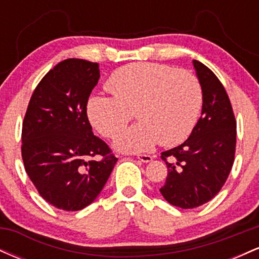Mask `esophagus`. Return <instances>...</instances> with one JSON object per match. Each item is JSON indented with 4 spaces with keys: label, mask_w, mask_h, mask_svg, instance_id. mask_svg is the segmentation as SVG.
<instances>
[{
    "label": "esophagus",
    "mask_w": 259,
    "mask_h": 259,
    "mask_svg": "<svg viewBox=\"0 0 259 259\" xmlns=\"http://www.w3.org/2000/svg\"><path fill=\"white\" fill-rule=\"evenodd\" d=\"M138 159L141 160V162H151V160L153 159L152 156H150V154H138Z\"/></svg>",
    "instance_id": "obj_1"
}]
</instances>
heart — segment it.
<instances>
[{"instance_id": "obj_1", "label": "heart", "mask_w": 259, "mask_h": 259, "mask_svg": "<svg viewBox=\"0 0 259 259\" xmlns=\"http://www.w3.org/2000/svg\"><path fill=\"white\" fill-rule=\"evenodd\" d=\"M106 89L112 97H90L86 113L101 135L113 139L134 111L140 121L124 130L114 144L124 152L146 151L158 141L165 147L181 144L195 127L203 103L197 76L167 64H126L111 74Z\"/></svg>"}]
</instances>
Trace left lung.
<instances>
[{
    "mask_svg": "<svg viewBox=\"0 0 259 259\" xmlns=\"http://www.w3.org/2000/svg\"><path fill=\"white\" fill-rule=\"evenodd\" d=\"M203 92L202 114L184 144L162 152L168 169L160 194L175 207L190 209L212 200L227 181L235 159L236 120L221 80L194 61Z\"/></svg>",
    "mask_w": 259,
    "mask_h": 259,
    "instance_id": "1",
    "label": "left lung"
}]
</instances>
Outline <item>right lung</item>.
Here are the masks:
<instances>
[{
    "label": "right lung",
    "mask_w": 259,
    "mask_h": 259,
    "mask_svg": "<svg viewBox=\"0 0 259 259\" xmlns=\"http://www.w3.org/2000/svg\"><path fill=\"white\" fill-rule=\"evenodd\" d=\"M100 79L99 63L59 62L32 92L22 129L26 174L41 197L74 212L92 203L118 158L94 135L86 105Z\"/></svg>",
    "instance_id": "right-lung-1"
}]
</instances>
